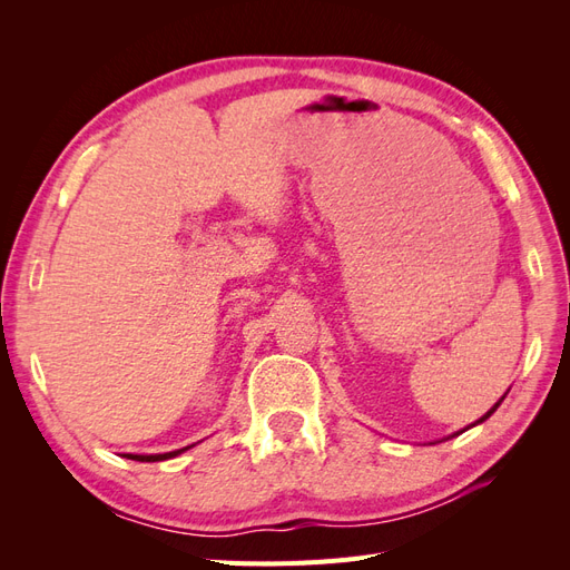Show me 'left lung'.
Wrapping results in <instances>:
<instances>
[{
  "label": "left lung",
  "instance_id": "8db88e82",
  "mask_svg": "<svg viewBox=\"0 0 570 570\" xmlns=\"http://www.w3.org/2000/svg\"><path fill=\"white\" fill-rule=\"evenodd\" d=\"M507 394H509V392H504V396H507ZM504 396H502V400H499V402H497V404H494V406H492V409H490L488 413H482V416H480V419H478L475 423H471V425H465L463 430H459V433H465V430H469V428H473V425H478V423H485V421H488V419L492 416V413H494V411L499 409V404H502V402H504ZM459 433H454V435H450V438H456ZM450 438H444V440H450ZM430 444H435V442H430Z\"/></svg>",
  "mask_w": 570,
  "mask_h": 570
}]
</instances>
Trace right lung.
<instances>
[{
    "label": "right lung",
    "mask_w": 570,
    "mask_h": 570,
    "mask_svg": "<svg viewBox=\"0 0 570 570\" xmlns=\"http://www.w3.org/2000/svg\"><path fill=\"white\" fill-rule=\"evenodd\" d=\"M195 446V444H189ZM189 446H183V450H176V452H166V454H126V459H132V461H166V459H174L178 454H183L185 450H189Z\"/></svg>",
    "instance_id": "right-lung-1"
}]
</instances>
